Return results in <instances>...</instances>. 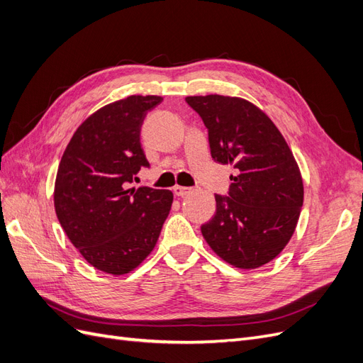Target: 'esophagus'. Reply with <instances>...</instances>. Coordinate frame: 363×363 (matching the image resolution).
Instances as JSON below:
<instances>
[{
    "instance_id": "34e87169",
    "label": "esophagus",
    "mask_w": 363,
    "mask_h": 363,
    "mask_svg": "<svg viewBox=\"0 0 363 363\" xmlns=\"http://www.w3.org/2000/svg\"><path fill=\"white\" fill-rule=\"evenodd\" d=\"M191 192H192L191 188H184V186H174V194L177 196H184Z\"/></svg>"
}]
</instances>
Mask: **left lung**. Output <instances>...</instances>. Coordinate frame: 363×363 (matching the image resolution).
I'll use <instances>...</instances> for the list:
<instances>
[{
  "label": "left lung",
  "instance_id": "left-lung-1",
  "mask_svg": "<svg viewBox=\"0 0 363 363\" xmlns=\"http://www.w3.org/2000/svg\"><path fill=\"white\" fill-rule=\"evenodd\" d=\"M208 130L212 157L233 164L228 196L201 233L216 256L239 269L276 259L298 223L304 188L289 145L269 116L239 96H186Z\"/></svg>",
  "mask_w": 363,
  "mask_h": 363
}]
</instances>
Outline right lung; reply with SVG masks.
Here are the masks:
<instances>
[{"mask_svg": "<svg viewBox=\"0 0 363 363\" xmlns=\"http://www.w3.org/2000/svg\"><path fill=\"white\" fill-rule=\"evenodd\" d=\"M157 95H130L87 116L65 150L54 183V208L87 263L112 276L138 268L156 247L174 195L130 188L150 163L140 127Z\"/></svg>", "mask_w": 363, "mask_h": 363, "instance_id": "add662e5", "label": "right lung"}]
</instances>
